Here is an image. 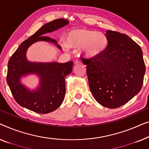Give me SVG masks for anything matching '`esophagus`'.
<instances>
[{"label":"esophagus","instance_id":"1","mask_svg":"<svg viewBox=\"0 0 149 149\" xmlns=\"http://www.w3.org/2000/svg\"><path fill=\"white\" fill-rule=\"evenodd\" d=\"M80 63H81V61L79 59H77V60H75V64H80Z\"/></svg>","mask_w":149,"mask_h":149}]
</instances>
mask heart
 Instances as JSON below:
<instances>
[{
	"label": "heart",
	"instance_id": "b5f03b06",
	"mask_svg": "<svg viewBox=\"0 0 149 149\" xmlns=\"http://www.w3.org/2000/svg\"><path fill=\"white\" fill-rule=\"evenodd\" d=\"M107 36L102 32L76 28L70 30L66 35V42L62 41L61 46L65 51L70 47L80 48L83 55L87 57H96L105 51L108 46Z\"/></svg>",
	"mask_w": 149,
	"mask_h": 149
}]
</instances>
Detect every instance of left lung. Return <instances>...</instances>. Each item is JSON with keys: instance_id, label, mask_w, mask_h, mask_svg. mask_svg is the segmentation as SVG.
<instances>
[{"instance_id": "obj_1", "label": "left lung", "mask_w": 149, "mask_h": 149, "mask_svg": "<svg viewBox=\"0 0 149 149\" xmlns=\"http://www.w3.org/2000/svg\"><path fill=\"white\" fill-rule=\"evenodd\" d=\"M105 51L91 58H81L86 65L90 90L102 106L116 109L140 91L145 74L141 48L124 33L106 31Z\"/></svg>"}]
</instances>
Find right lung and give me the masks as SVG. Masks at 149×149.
Here are the masks:
<instances>
[{"instance_id": "obj_1", "label": "right lung", "mask_w": 149, "mask_h": 149, "mask_svg": "<svg viewBox=\"0 0 149 149\" xmlns=\"http://www.w3.org/2000/svg\"><path fill=\"white\" fill-rule=\"evenodd\" d=\"M65 19H57L47 23L28 40L21 44L8 63L7 81L16 102L23 107L38 113L53 112L61 105L65 95V77L72 72L74 63L69 61L32 62L28 61L26 53L35 42H47L62 49L55 40L46 36L69 24ZM36 74L39 79L36 89L31 90L23 85L20 79L29 74Z\"/></svg>"}]
</instances>
